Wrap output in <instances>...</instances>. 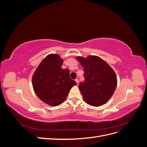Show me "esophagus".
Listing matches in <instances>:
<instances>
[{"label": "esophagus", "instance_id": "obj_1", "mask_svg": "<svg viewBox=\"0 0 147 147\" xmlns=\"http://www.w3.org/2000/svg\"><path fill=\"white\" fill-rule=\"evenodd\" d=\"M75 82H76L77 84H78V82H79V81H78V78H76V79H75Z\"/></svg>", "mask_w": 147, "mask_h": 147}]
</instances>
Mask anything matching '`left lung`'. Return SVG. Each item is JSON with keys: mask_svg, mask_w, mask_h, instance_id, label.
<instances>
[{"mask_svg": "<svg viewBox=\"0 0 147 147\" xmlns=\"http://www.w3.org/2000/svg\"><path fill=\"white\" fill-rule=\"evenodd\" d=\"M84 68V81L78 88L83 99L89 105L97 107L105 104L112 96L117 85L113 70L100 57L89 56L87 58L77 57Z\"/></svg>", "mask_w": 147, "mask_h": 147, "instance_id": "8db88e82", "label": "left lung"}]
</instances>
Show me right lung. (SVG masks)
Masks as SVG:
<instances>
[{
    "label": "right lung",
    "instance_id": "obj_1",
    "mask_svg": "<svg viewBox=\"0 0 147 147\" xmlns=\"http://www.w3.org/2000/svg\"><path fill=\"white\" fill-rule=\"evenodd\" d=\"M63 64V59L58 55H49L39 64L32 76L35 94L51 106L63 103L70 89L77 84L70 78L69 70L61 68Z\"/></svg>",
    "mask_w": 147,
    "mask_h": 147
}]
</instances>
